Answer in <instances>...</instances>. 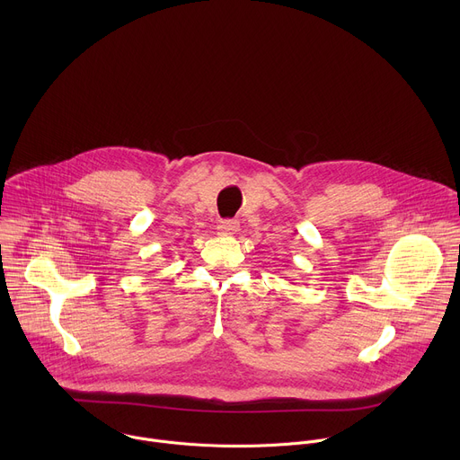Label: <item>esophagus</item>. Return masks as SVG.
<instances>
[{"mask_svg":"<svg viewBox=\"0 0 460 460\" xmlns=\"http://www.w3.org/2000/svg\"><path fill=\"white\" fill-rule=\"evenodd\" d=\"M238 227L240 226H238L236 220H224V222H220V226L217 229H218V234L231 236V234H234L238 231Z\"/></svg>","mask_w":460,"mask_h":460,"instance_id":"esophagus-1","label":"esophagus"}]
</instances>
